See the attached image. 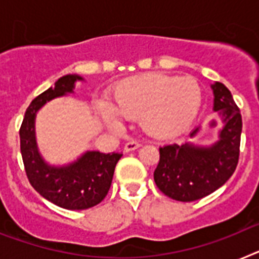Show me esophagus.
Segmentation results:
<instances>
[{
  "mask_svg": "<svg viewBox=\"0 0 259 259\" xmlns=\"http://www.w3.org/2000/svg\"><path fill=\"white\" fill-rule=\"evenodd\" d=\"M140 145H142V143H140V142H136V140H131V142H128L127 144L124 145V151H125V152H131V151L138 149Z\"/></svg>",
  "mask_w": 259,
  "mask_h": 259,
  "instance_id": "obj_1",
  "label": "esophagus"
}]
</instances>
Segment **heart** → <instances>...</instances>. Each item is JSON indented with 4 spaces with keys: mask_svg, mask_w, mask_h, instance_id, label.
Here are the masks:
<instances>
[{
    "mask_svg": "<svg viewBox=\"0 0 259 259\" xmlns=\"http://www.w3.org/2000/svg\"><path fill=\"white\" fill-rule=\"evenodd\" d=\"M201 100V87L196 79L148 74L121 83L112 96V107L100 104L99 112L111 125H117V115L140 116L145 134L169 139L192 124Z\"/></svg>",
    "mask_w": 259,
    "mask_h": 259,
    "instance_id": "heart-1",
    "label": "heart"
}]
</instances>
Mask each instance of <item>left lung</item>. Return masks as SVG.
Returning <instances> with one entry per match:
<instances>
[{
  "label": "left lung",
  "mask_w": 259,
  "mask_h": 259,
  "mask_svg": "<svg viewBox=\"0 0 259 259\" xmlns=\"http://www.w3.org/2000/svg\"><path fill=\"white\" fill-rule=\"evenodd\" d=\"M214 111L224 121L220 140L211 147L166 144L160 147V160L153 179L160 191L177 201H196L213 193L229 180L240 159L242 116L232 94L222 83L211 86ZM196 128L191 134H197Z\"/></svg>",
  "instance_id": "8db88e82"
}]
</instances>
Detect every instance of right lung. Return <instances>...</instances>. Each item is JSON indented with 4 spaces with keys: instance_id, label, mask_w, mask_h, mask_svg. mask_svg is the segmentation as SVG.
Masks as SVG:
<instances>
[{
    "instance_id": "1",
    "label": "right lung",
    "mask_w": 259,
    "mask_h": 259,
    "mask_svg": "<svg viewBox=\"0 0 259 259\" xmlns=\"http://www.w3.org/2000/svg\"><path fill=\"white\" fill-rule=\"evenodd\" d=\"M78 75H66L27 107L19 128L21 155L25 172L31 187L53 204L70 210H82L103 201L110 191L116 163L121 153H102L90 151L67 166H51L38 153L34 138V117L46 102L72 93Z\"/></svg>"
}]
</instances>
